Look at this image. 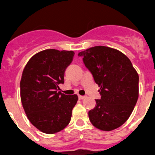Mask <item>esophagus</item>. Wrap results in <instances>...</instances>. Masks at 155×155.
Returning <instances> with one entry per match:
<instances>
[{"mask_svg":"<svg viewBox=\"0 0 155 155\" xmlns=\"http://www.w3.org/2000/svg\"><path fill=\"white\" fill-rule=\"evenodd\" d=\"M85 98V96H81V95H79V99L83 100Z\"/></svg>","mask_w":155,"mask_h":155,"instance_id":"34e87169","label":"esophagus"}]
</instances>
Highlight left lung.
<instances>
[{"instance_id": "1", "label": "left lung", "mask_w": 155, "mask_h": 155, "mask_svg": "<svg viewBox=\"0 0 155 155\" xmlns=\"http://www.w3.org/2000/svg\"><path fill=\"white\" fill-rule=\"evenodd\" d=\"M92 72L101 98L88 112L95 127L111 131L120 127L131 115L138 98L139 77L130 58L108 47H90L78 54Z\"/></svg>"}]
</instances>
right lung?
<instances>
[{"label":"right lung","mask_w":155,"mask_h":155,"mask_svg":"<svg viewBox=\"0 0 155 155\" xmlns=\"http://www.w3.org/2000/svg\"><path fill=\"white\" fill-rule=\"evenodd\" d=\"M73 51L47 49L35 54L23 69L20 82L21 101L28 119L42 133L52 134L69 124L76 94L58 91L64 72L73 59Z\"/></svg>","instance_id":"add662e5"}]
</instances>
